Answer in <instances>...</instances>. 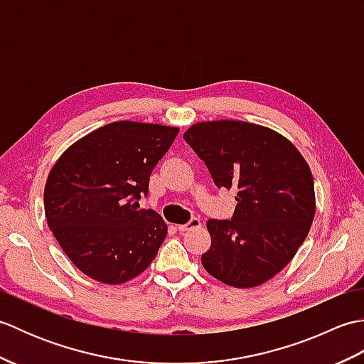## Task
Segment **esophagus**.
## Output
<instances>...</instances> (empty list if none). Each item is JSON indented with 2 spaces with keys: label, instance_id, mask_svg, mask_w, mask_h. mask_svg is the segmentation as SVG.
I'll list each match as a JSON object with an SVG mask.
<instances>
[{
  "label": "esophagus",
  "instance_id": "esophagus-1",
  "mask_svg": "<svg viewBox=\"0 0 364 364\" xmlns=\"http://www.w3.org/2000/svg\"><path fill=\"white\" fill-rule=\"evenodd\" d=\"M198 227H202V222H200V219H197V218L191 219L188 223H183V225H176L180 233H184V231H189L192 228H198Z\"/></svg>",
  "mask_w": 364,
  "mask_h": 364
}]
</instances>
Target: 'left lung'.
Wrapping results in <instances>:
<instances>
[{
    "label": "left lung",
    "mask_w": 364,
    "mask_h": 364,
    "mask_svg": "<svg viewBox=\"0 0 364 364\" xmlns=\"http://www.w3.org/2000/svg\"><path fill=\"white\" fill-rule=\"evenodd\" d=\"M218 188L236 189L231 220H208V274L255 288L283 270L304 244L316 213L310 166L277 131L241 120L194 123L183 134Z\"/></svg>",
    "instance_id": "8db88e82"
}]
</instances>
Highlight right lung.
Wrapping results in <instances>:
<instances>
[{"mask_svg": "<svg viewBox=\"0 0 364 364\" xmlns=\"http://www.w3.org/2000/svg\"><path fill=\"white\" fill-rule=\"evenodd\" d=\"M178 131L158 123H107L68 146L50 170L46 222L60 249L92 280L127 283L158 255L166 222L156 211L134 206Z\"/></svg>", "mask_w": 364, "mask_h": 364, "instance_id": "obj_1", "label": "right lung"}]
</instances>
